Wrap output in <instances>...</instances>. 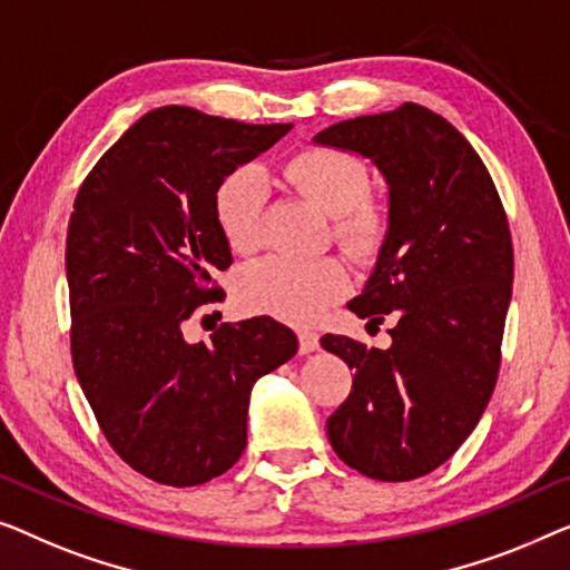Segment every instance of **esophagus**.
<instances>
[{"instance_id": "1", "label": "esophagus", "mask_w": 570, "mask_h": 570, "mask_svg": "<svg viewBox=\"0 0 570 570\" xmlns=\"http://www.w3.org/2000/svg\"><path fill=\"white\" fill-rule=\"evenodd\" d=\"M320 348V335L312 331L299 333V354H312V351Z\"/></svg>"}]
</instances>
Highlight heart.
I'll return each instance as SVG.
<instances>
[{"label": "heart", "instance_id": "b5f03b06", "mask_svg": "<svg viewBox=\"0 0 570 570\" xmlns=\"http://www.w3.org/2000/svg\"><path fill=\"white\" fill-rule=\"evenodd\" d=\"M284 178L304 198L333 216V239L356 261H374L390 237V212L368 196L362 159L333 147H307L286 159ZM266 212V180L255 167H237L214 190V219L224 243L250 253L261 243ZM348 288L338 258L294 261L268 255L237 274L235 296L247 312L307 325L323 315Z\"/></svg>", "mask_w": 570, "mask_h": 570}]
</instances>
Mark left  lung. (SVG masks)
Returning a JSON list of instances; mask_svg holds the SVG:
<instances>
[{"instance_id":"obj_1","label":"left lung","mask_w":570,"mask_h":570,"mask_svg":"<svg viewBox=\"0 0 570 570\" xmlns=\"http://www.w3.org/2000/svg\"><path fill=\"white\" fill-rule=\"evenodd\" d=\"M315 141L358 151L387 180V245L348 309L397 320L387 351L320 341L354 368L327 439L366 478L415 480L472 434L499 380L514 282L507 212L470 141L415 102L333 124Z\"/></svg>"}]
</instances>
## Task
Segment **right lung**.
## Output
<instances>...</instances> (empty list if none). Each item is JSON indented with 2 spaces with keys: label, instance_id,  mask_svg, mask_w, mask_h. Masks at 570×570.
Returning a JSON list of instances; mask_svg holds the SVG:
<instances>
[{
  "label": "right lung",
  "instance_id": "1",
  "mask_svg": "<svg viewBox=\"0 0 570 570\" xmlns=\"http://www.w3.org/2000/svg\"><path fill=\"white\" fill-rule=\"evenodd\" d=\"M292 124L149 110L79 186L67 229L71 364L116 454L163 485H202L239 460L250 390L296 354L271 317L222 323L188 343L183 323L222 302L232 253L214 190Z\"/></svg>",
  "mask_w": 570,
  "mask_h": 570
}]
</instances>
